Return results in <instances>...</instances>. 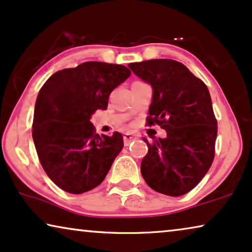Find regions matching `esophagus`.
I'll return each mask as SVG.
<instances>
[{"mask_svg": "<svg viewBox=\"0 0 252 252\" xmlns=\"http://www.w3.org/2000/svg\"><path fill=\"white\" fill-rule=\"evenodd\" d=\"M137 136L134 133H125L124 134V142H125V146H128V144L132 142V141L136 140Z\"/></svg>", "mask_w": 252, "mask_h": 252, "instance_id": "obj_1", "label": "esophagus"}]
</instances>
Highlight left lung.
<instances>
[{"instance_id":"obj_1","label":"left lung","mask_w":252,"mask_h":252,"mask_svg":"<svg viewBox=\"0 0 252 252\" xmlns=\"http://www.w3.org/2000/svg\"><path fill=\"white\" fill-rule=\"evenodd\" d=\"M134 74L153 87L147 125L166 130L165 139L143 141L148 154L141 174L151 189L168 196L187 194L208 173L215 158L217 119L209 89L173 60L130 63Z\"/></svg>"}]
</instances>
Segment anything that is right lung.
I'll return each mask as SVG.
<instances>
[{"label":"right lung","mask_w":252,"mask_h":252,"mask_svg":"<svg viewBox=\"0 0 252 252\" xmlns=\"http://www.w3.org/2000/svg\"><path fill=\"white\" fill-rule=\"evenodd\" d=\"M129 75L124 65L86 62L54 73L40 89L34 144L44 172L63 190L82 194L97 187L122 151V134L98 135L89 119L106 110L109 95Z\"/></svg>","instance_id":"add662e5"}]
</instances>
